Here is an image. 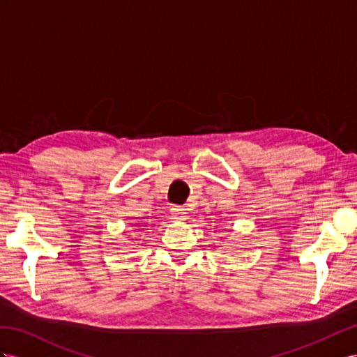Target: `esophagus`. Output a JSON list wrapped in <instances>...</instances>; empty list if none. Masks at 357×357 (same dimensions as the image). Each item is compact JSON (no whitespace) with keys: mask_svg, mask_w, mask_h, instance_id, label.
Segmentation results:
<instances>
[{"mask_svg":"<svg viewBox=\"0 0 357 357\" xmlns=\"http://www.w3.org/2000/svg\"><path fill=\"white\" fill-rule=\"evenodd\" d=\"M172 215H173V218H175V220H178V222L187 220V211H185V208H182V206L172 208Z\"/></svg>","mask_w":357,"mask_h":357,"instance_id":"obj_1","label":"esophagus"}]
</instances>
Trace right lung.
<instances>
[{
	"mask_svg": "<svg viewBox=\"0 0 357 357\" xmlns=\"http://www.w3.org/2000/svg\"><path fill=\"white\" fill-rule=\"evenodd\" d=\"M139 226H140V225H139Z\"/></svg>",
	"mask_w": 357,
	"mask_h": 357,
	"instance_id": "add662e5",
	"label": "right lung"
}]
</instances>
